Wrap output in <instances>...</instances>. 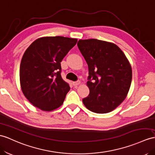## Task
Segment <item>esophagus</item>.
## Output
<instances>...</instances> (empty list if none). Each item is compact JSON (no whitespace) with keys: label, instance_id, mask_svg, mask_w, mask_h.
<instances>
[{"label":"esophagus","instance_id":"1","mask_svg":"<svg viewBox=\"0 0 155 155\" xmlns=\"http://www.w3.org/2000/svg\"><path fill=\"white\" fill-rule=\"evenodd\" d=\"M72 84H73V85H74V86H77V85H78L79 84H80V81H74Z\"/></svg>","mask_w":155,"mask_h":155}]
</instances>
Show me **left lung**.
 I'll return each instance as SVG.
<instances>
[{"instance_id": "left-lung-1", "label": "left lung", "mask_w": 155, "mask_h": 155, "mask_svg": "<svg viewBox=\"0 0 155 155\" xmlns=\"http://www.w3.org/2000/svg\"><path fill=\"white\" fill-rule=\"evenodd\" d=\"M78 47L87 62L89 95L83 99L85 107L98 114L111 112L119 106L129 91L132 70L122 51L107 41L80 40Z\"/></svg>"}]
</instances>
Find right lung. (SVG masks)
I'll list each match as a JSON object with an SVG mask.
<instances>
[{
    "instance_id": "add662e5",
    "label": "right lung",
    "mask_w": 155,
    "mask_h": 155,
    "mask_svg": "<svg viewBox=\"0 0 155 155\" xmlns=\"http://www.w3.org/2000/svg\"><path fill=\"white\" fill-rule=\"evenodd\" d=\"M77 41L60 36L44 37L26 49L20 67V85L33 106L52 111L62 104L70 87L62 78L60 62Z\"/></svg>"
}]
</instances>
